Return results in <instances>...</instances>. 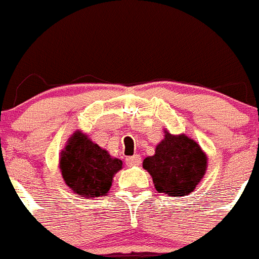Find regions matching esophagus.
I'll list each match as a JSON object with an SVG mask.
<instances>
[{"label": "esophagus", "mask_w": 259, "mask_h": 259, "mask_svg": "<svg viewBox=\"0 0 259 259\" xmlns=\"http://www.w3.org/2000/svg\"><path fill=\"white\" fill-rule=\"evenodd\" d=\"M125 163H127V166H139L141 163V157L139 154L127 157L125 158Z\"/></svg>", "instance_id": "34e87169"}]
</instances>
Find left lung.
<instances>
[{
	"mask_svg": "<svg viewBox=\"0 0 259 259\" xmlns=\"http://www.w3.org/2000/svg\"><path fill=\"white\" fill-rule=\"evenodd\" d=\"M143 167L159 193L182 197L193 192L201 182L206 172L207 157L193 139L164 131L155 154L146 157Z\"/></svg>",
	"mask_w": 259,
	"mask_h": 259,
	"instance_id": "1",
	"label": "left lung"
}]
</instances>
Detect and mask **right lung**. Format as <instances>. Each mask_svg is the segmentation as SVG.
<instances>
[{
	"instance_id": "add662e5",
	"label": "right lung",
	"mask_w": 259,
	"mask_h": 259,
	"mask_svg": "<svg viewBox=\"0 0 259 259\" xmlns=\"http://www.w3.org/2000/svg\"><path fill=\"white\" fill-rule=\"evenodd\" d=\"M122 166L120 159L111 157L80 131L68 139L59 158L62 178L68 188L87 198L105 196Z\"/></svg>"
}]
</instances>
